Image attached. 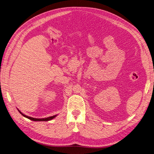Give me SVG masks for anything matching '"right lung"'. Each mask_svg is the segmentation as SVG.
I'll use <instances>...</instances> for the list:
<instances>
[{"instance_id":"1","label":"right lung","mask_w":154,"mask_h":154,"mask_svg":"<svg viewBox=\"0 0 154 154\" xmlns=\"http://www.w3.org/2000/svg\"><path fill=\"white\" fill-rule=\"evenodd\" d=\"M18 111L21 113V115H22L24 117L30 119V120H32V121H50L51 119H53V118H54L57 115H54V116H50V117H48V118H32V117H29V116H28L24 114H23L22 112L20 111V110H18Z\"/></svg>"}]
</instances>
